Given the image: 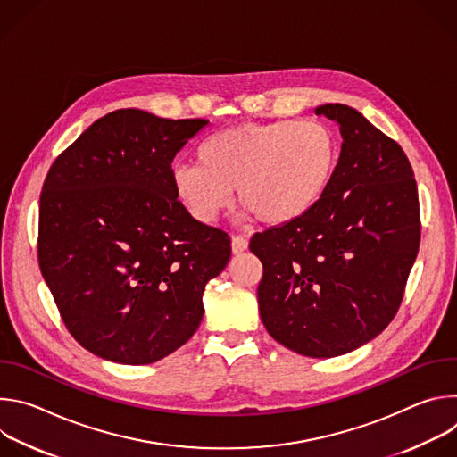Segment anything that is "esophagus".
I'll return each instance as SVG.
<instances>
[{"instance_id":"obj_1","label":"esophagus","mask_w":457,"mask_h":457,"mask_svg":"<svg viewBox=\"0 0 457 457\" xmlns=\"http://www.w3.org/2000/svg\"><path fill=\"white\" fill-rule=\"evenodd\" d=\"M247 249V240L244 237H233L231 238V251L233 254H240Z\"/></svg>"}]
</instances>
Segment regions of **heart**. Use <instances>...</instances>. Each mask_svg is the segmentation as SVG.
Returning <instances> with one entry per match:
<instances>
[{
    "instance_id": "obj_1",
    "label": "heart",
    "mask_w": 457,
    "mask_h": 457,
    "mask_svg": "<svg viewBox=\"0 0 457 457\" xmlns=\"http://www.w3.org/2000/svg\"><path fill=\"white\" fill-rule=\"evenodd\" d=\"M340 145L321 120L278 119L237 124L197 148V164L171 170L177 201L199 224L240 204L264 224L284 226L307 215L333 182Z\"/></svg>"
}]
</instances>
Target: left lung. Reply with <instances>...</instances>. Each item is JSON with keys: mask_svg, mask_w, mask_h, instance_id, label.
I'll list each match as a JSON object with an SVG mask.
<instances>
[{"mask_svg": "<svg viewBox=\"0 0 457 457\" xmlns=\"http://www.w3.org/2000/svg\"><path fill=\"white\" fill-rule=\"evenodd\" d=\"M342 152L331 186L302 219L256 233L258 311L268 333L309 358L347 354L398 312L420 249V203L398 143L358 110L329 103Z\"/></svg>", "mask_w": 457, "mask_h": 457, "instance_id": "left-lung-1", "label": "left lung"}]
</instances>
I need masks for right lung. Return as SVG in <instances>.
Listing matches in <instances>:
<instances>
[{
  "instance_id": "1",
  "label": "right lung",
  "mask_w": 457,
  "mask_h": 457,
  "mask_svg": "<svg viewBox=\"0 0 457 457\" xmlns=\"http://www.w3.org/2000/svg\"><path fill=\"white\" fill-rule=\"evenodd\" d=\"M210 120L137 108L97 119L52 164L39 199L41 275L92 354L146 365L199 329L229 237L177 201L171 162Z\"/></svg>"
}]
</instances>
